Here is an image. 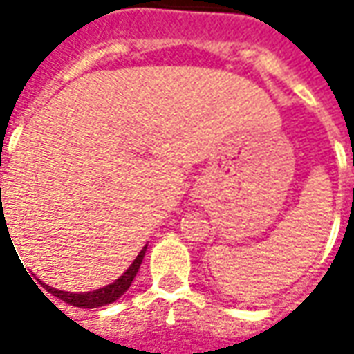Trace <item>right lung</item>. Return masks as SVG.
Returning a JSON list of instances; mask_svg holds the SVG:
<instances>
[{"label": "right lung", "instance_id": "1", "mask_svg": "<svg viewBox=\"0 0 354 354\" xmlns=\"http://www.w3.org/2000/svg\"><path fill=\"white\" fill-rule=\"evenodd\" d=\"M1 192V189H0ZM147 246L139 252V256L133 259V263L127 268V271L120 279H116L114 283H110L106 287L96 288L93 292H66V290H57V288H52L44 285L48 288L50 295H54L59 300H64L71 306H77V308H98V306H106V304H112L114 300L122 297L126 292L127 288L131 287V281L137 275V271L141 268V261L145 258Z\"/></svg>", "mask_w": 354, "mask_h": 354}]
</instances>
